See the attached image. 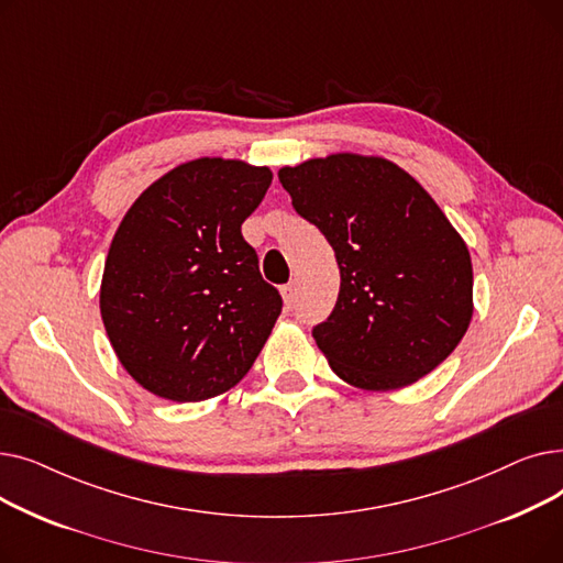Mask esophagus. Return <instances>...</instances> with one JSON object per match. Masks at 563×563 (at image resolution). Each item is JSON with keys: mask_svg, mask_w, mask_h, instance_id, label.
<instances>
[{"mask_svg": "<svg viewBox=\"0 0 563 563\" xmlns=\"http://www.w3.org/2000/svg\"><path fill=\"white\" fill-rule=\"evenodd\" d=\"M297 299H299V291H297V283H289L283 287V301H285V308L291 310L294 306H297Z\"/></svg>", "mask_w": 563, "mask_h": 563, "instance_id": "esophagus-1", "label": "esophagus"}]
</instances>
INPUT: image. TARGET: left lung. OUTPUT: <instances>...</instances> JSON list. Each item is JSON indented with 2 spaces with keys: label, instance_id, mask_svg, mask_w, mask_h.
<instances>
[{
  "label": "left lung",
  "instance_id": "1",
  "mask_svg": "<svg viewBox=\"0 0 563 563\" xmlns=\"http://www.w3.org/2000/svg\"><path fill=\"white\" fill-rule=\"evenodd\" d=\"M306 221L335 251L340 294L312 331L353 388L399 390L433 372L465 335L467 244L424 187L386 157L333 153L278 170Z\"/></svg>",
  "mask_w": 563,
  "mask_h": 563
}]
</instances>
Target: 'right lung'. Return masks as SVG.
I'll list each match as a JSON object with an SVG mask.
<instances>
[{
  "instance_id": "1",
  "label": "right lung",
  "mask_w": 563,
  "mask_h": 563,
  "mask_svg": "<svg viewBox=\"0 0 563 563\" xmlns=\"http://www.w3.org/2000/svg\"><path fill=\"white\" fill-rule=\"evenodd\" d=\"M274 180L269 166L198 157L164 173L118 225L100 314L118 361L170 401L212 399L240 383L283 301L242 236Z\"/></svg>"
}]
</instances>
